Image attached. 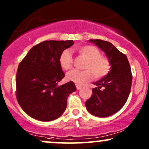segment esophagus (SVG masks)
Returning a JSON list of instances; mask_svg holds the SVG:
<instances>
[{"label":"esophagus","mask_w":149,"mask_h":149,"mask_svg":"<svg viewBox=\"0 0 149 149\" xmlns=\"http://www.w3.org/2000/svg\"><path fill=\"white\" fill-rule=\"evenodd\" d=\"M76 87H77V90H79V89H81V88H82V86H81V85L77 84V85H76Z\"/></svg>","instance_id":"34e87169"}]
</instances>
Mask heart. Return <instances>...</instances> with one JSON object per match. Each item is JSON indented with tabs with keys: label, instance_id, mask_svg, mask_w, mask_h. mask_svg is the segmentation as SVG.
Returning <instances> with one entry per match:
<instances>
[{
	"label": "heart",
	"instance_id": "1",
	"mask_svg": "<svg viewBox=\"0 0 149 149\" xmlns=\"http://www.w3.org/2000/svg\"><path fill=\"white\" fill-rule=\"evenodd\" d=\"M77 51L83 58L86 59L83 68V70H72L66 75L69 81L77 85L90 81L93 74L95 79H101L109 74L111 68L109 59L101 56L100 52L93 45H83L77 48ZM60 66L65 70H68L72 67L73 57L70 51H63L59 58Z\"/></svg>",
	"mask_w": 149,
	"mask_h": 149
}]
</instances>
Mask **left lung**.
Here are the masks:
<instances>
[{
    "label": "left lung",
    "instance_id": "left-lung-1",
    "mask_svg": "<svg viewBox=\"0 0 149 149\" xmlns=\"http://www.w3.org/2000/svg\"><path fill=\"white\" fill-rule=\"evenodd\" d=\"M89 41L104 52L111 62V70L107 76L93 83L96 87L92 89V95L85 106L91 115L107 117L119 111L127 102L132 82L131 68L127 56L110 42L100 39Z\"/></svg>",
    "mask_w": 149,
    "mask_h": 149
}]
</instances>
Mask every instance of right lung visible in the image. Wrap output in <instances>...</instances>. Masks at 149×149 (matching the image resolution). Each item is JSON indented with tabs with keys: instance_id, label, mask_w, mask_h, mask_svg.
<instances>
[{
	"instance_id": "right-lung-1",
	"label": "right lung",
	"mask_w": 149,
	"mask_h": 149,
	"mask_svg": "<svg viewBox=\"0 0 149 149\" xmlns=\"http://www.w3.org/2000/svg\"><path fill=\"white\" fill-rule=\"evenodd\" d=\"M73 44L72 40L41 42L34 46L19 64L16 98L30 117L50 121L64 112L68 95L77 88L72 81L58 85L65 77L59 58Z\"/></svg>"
}]
</instances>
